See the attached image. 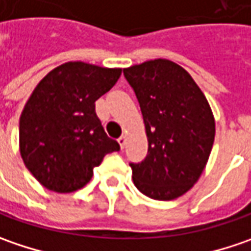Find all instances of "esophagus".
<instances>
[{
    "mask_svg": "<svg viewBox=\"0 0 251 251\" xmlns=\"http://www.w3.org/2000/svg\"><path fill=\"white\" fill-rule=\"evenodd\" d=\"M118 143H119V146H121V149H124L126 145V136H121L119 139H118Z\"/></svg>",
    "mask_w": 251,
    "mask_h": 251,
    "instance_id": "1",
    "label": "esophagus"
}]
</instances>
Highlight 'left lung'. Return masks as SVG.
<instances>
[{
    "mask_svg": "<svg viewBox=\"0 0 251 251\" xmlns=\"http://www.w3.org/2000/svg\"><path fill=\"white\" fill-rule=\"evenodd\" d=\"M136 94L146 129V158L133 164L142 194L171 201L200 180L215 139V118L190 73L174 61L154 59L124 69Z\"/></svg>",
    "mask_w": 251,
    "mask_h": 251,
    "instance_id": "left-lung-1",
    "label": "left lung"
}]
</instances>
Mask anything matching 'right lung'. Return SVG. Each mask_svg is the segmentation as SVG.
I'll return each mask as SVG.
<instances>
[{
  "label": "right lung",
  "mask_w": 251,
  "mask_h": 251,
  "mask_svg": "<svg viewBox=\"0 0 251 251\" xmlns=\"http://www.w3.org/2000/svg\"><path fill=\"white\" fill-rule=\"evenodd\" d=\"M122 69L67 61L48 73L19 118V151L26 169L50 191L87 185L118 142L108 137L95 101L114 87Z\"/></svg>",
  "instance_id": "obj_1"
}]
</instances>
